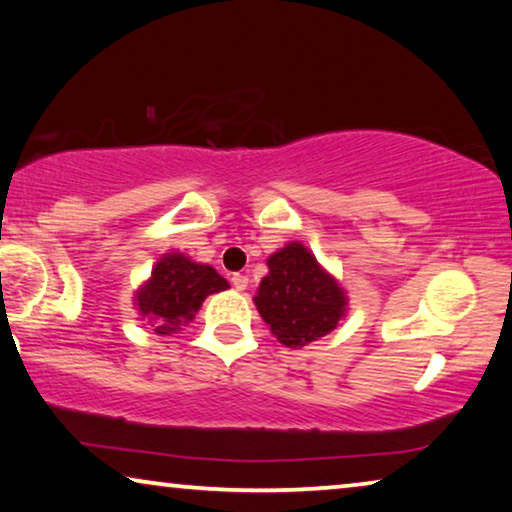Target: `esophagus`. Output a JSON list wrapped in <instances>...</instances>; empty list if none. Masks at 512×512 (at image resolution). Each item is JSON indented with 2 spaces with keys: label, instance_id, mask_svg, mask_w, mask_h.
<instances>
[{
  "label": "esophagus",
  "instance_id": "esophagus-1",
  "mask_svg": "<svg viewBox=\"0 0 512 512\" xmlns=\"http://www.w3.org/2000/svg\"><path fill=\"white\" fill-rule=\"evenodd\" d=\"M231 283H233L235 290H245L247 283H249V277H247V274H233Z\"/></svg>",
  "mask_w": 512,
  "mask_h": 512
}]
</instances>
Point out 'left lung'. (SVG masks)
I'll return each instance as SVG.
<instances>
[{"mask_svg":"<svg viewBox=\"0 0 512 512\" xmlns=\"http://www.w3.org/2000/svg\"><path fill=\"white\" fill-rule=\"evenodd\" d=\"M267 265L254 302L272 334L286 348H302L332 332L345 313V295L306 247L290 242Z\"/></svg>","mask_w":512,"mask_h":512,"instance_id":"left-lung-1","label":"left lung"}]
</instances>
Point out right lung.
I'll list each match as a JSON object with an SVG mask.
<instances>
[{"label":"right lung","instance_id":"add662e5","mask_svg":"<svg viewBox=\"0 0 512 512\" xmlns=\"http://www.w3.org/2000/svg\"><path fill=\"white\" fill-rule=\"evenodd\" d=\"M229 288L210 265L192 263L183 254H167L137 293V309L157 334H169L194 318L208 295Z\"/></svg>","mask_w":512,"mask_h":512}]
</instances>
